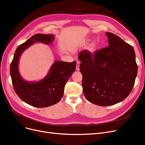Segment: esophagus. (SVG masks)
<instances>
[{
	"mask_svg": "<svg viewBox=\"0 0 145 145\" xmlns=\"http://www.w3.org/2000/svg\"><path fill=\"white\" fill-rule=\"evenodd\" d=\"M79 65H80V61H77L76 62V69L77 71H79Z\"/></svg>",
	"mask_w": 145,
	"mask_h": 145,
	"instance_id": "1",
	"label": "esophagus"
}]
</instances>
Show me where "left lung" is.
Wrapping results in <instances>:
<instances>
[{"label":"left lung","mask_w":145,"mask_h":145,"mask_svg":"<svg viewBox=\"0 0 145 145\" xmlns=\"http://www.w3.org/2000/svg\"><path fill=\"white\" fill-rule=\"evenodd\" d=\"M105 34L108 46L94 53L83 50L78 56L85 97L99 106L114 105L126 98L137 73L133 47L116 34Z\"/></svg>","instance_id":"1"}]
</instances>
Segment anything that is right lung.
Segmentation results:
<instances>
[{"label": "right lung", "instance_id": "1", "mask_svg": "<svg viewBox=\"0 0 145 145\" xmlns=\"http://www.w3.org/2000/svg\"><path fill=\"white\" fill-rule=\"evenodd\" d=\"M53 35L37 34L19 46L10 64V73L14 90L23 101L35 107H47L59 102L64 93V88L69 78L76 69V62L56 61L47 77L35 83L23 80L18 71V62L21 53L35 42L50 44Z\"/></svg>", "mask_w": 145, "mask_h": 145}]
</instances>
